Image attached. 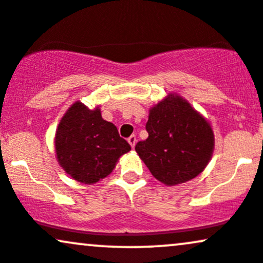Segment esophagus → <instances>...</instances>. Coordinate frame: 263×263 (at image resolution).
I'll return each instance as SVG.
<instances>
[{
    "instance_id": "obj_1",
    "label": "esophagus",
    "mask_w": 263,
    "mask_h": 263,
    "mask_svg": "<svg viewBox=\"0 0 263 263\" xmlns=\"http://www.w3.org/2000/svg\"><path fill=\"white\" fill-rule=\"evenodd\" d=\"M128 143L130 144L132 147H134L135 144H137V137H135V135H130V137L128 138Z\"/></svg>"
}]
</instances>
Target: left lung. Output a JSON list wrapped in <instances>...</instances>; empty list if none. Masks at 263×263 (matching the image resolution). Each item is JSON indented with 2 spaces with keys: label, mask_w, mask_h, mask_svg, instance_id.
<instances>
[{
  "label": "left lung",
  "mask_w": 263,
  "mask_h": 263,
  "mask_svg": "<svg viewBox=\"0 0 263 263\" xmlns=\"http://www.w3.org/2000/svg\"><path fill=\"white\" fill-rule=\"evenodd\" d=\"M146 140L135 151L151 175L167 186L198 176L208 165L214 147L212 126L177 95H168L150 109Z\"/></svg>",
  "instance_id": "8db88e82"
}]
</instances>
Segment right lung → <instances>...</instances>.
I'll return each mask as SVG.
<instances>
[{"mask_svg": "<svg viewBox=\"0 0 263 263\" xmlns=\"http://www.w3.org/2000/svg\"><path fill=\"white\" fill-rule=\"evenodd\" d=\"M117 126L81 102L69 108L58 126L55 150L58 161L73 180L96 183L107 177L123 154L130 150Z\"/></svg>", "mask_w": 263, "mask_h": 263, "instance_id": "right-lung-1", "label": "right lung"}]
</instances>
